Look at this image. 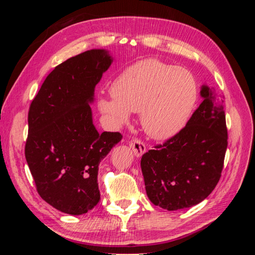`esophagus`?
Instances as JSON below:
<instances>
[{"label": "esophagus", "mask_w": 255, "mask_h": 255, "mask_svg": "<svg viewBox=\"0 0 255 255\" xmlns=\"http://www.w3.org/2000/svg\"><path fill=\"white\" fill-rule=\"evenodd\" d=\"M129 146H130V149L133 150V153L135 154V156H137V157L141 156L142 154L145 152V144L143 143V141L138 139V138H133V139L129 141Z\"/></svg>", "instance_id": "34e87169"}]
</instances>
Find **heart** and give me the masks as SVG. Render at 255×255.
<instances>
[{
    "instance_id": "b5f03b06",
    "label": "heart",
    "mask_w": 255,
    "mask_h": 255,
    "mask_svg": "<svg viewBox=\"0 0 255 255\" xmlns=\"http://www.w3.org/2000/svg\"><path fill=\"white\" fill-rule=\"evenodd\" d=\"M112 98L99 100V110L115 126L126 125L129 113H139L144 132L167 139L184 128L198 98L195 76L184 68L145 59L115 79Z\"/></svg>"
}]
</instances>
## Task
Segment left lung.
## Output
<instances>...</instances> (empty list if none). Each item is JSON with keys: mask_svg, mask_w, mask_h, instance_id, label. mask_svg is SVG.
I'll list each match as a JSON object with an SVG mask.
<instances>
[{"mask_svg": "<svg viewBox=\"0 0 255 255\" xmlns=\"http://www.w3.org/2000/svg\"><path fill=\"white\" fill-rule=\"evenodd\" d=\"M200 94L203 101L186 126L140 160L148 198L168 211L202 202L221 176L228 146L223 100L205 85Z\"/></svg>", "mask_w": 255, "mask_h": 255, "instance_id": "1", "label": "left lung"}]
</instances>
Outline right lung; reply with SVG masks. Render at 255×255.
I'll list each match as a JSON object with an SVG mask.
<instances>
[{"label":"right lung","instance_id":"obj_1","mask_svg":"<svg viewBox=\"0 0 255 255\" xmlns=\"http://www.w3.org/2000/svg\"><path fill=\"white\" fill-rule=\"evenodd\" d=\"M105 50H89L61 63L30 103L25 158L36 189L56 210L82 215L100 201L99 164L122 138L99 134L89 103L112 65Z\"/></svg>","mask_w":255,"mask_h":255}]
</instances>
